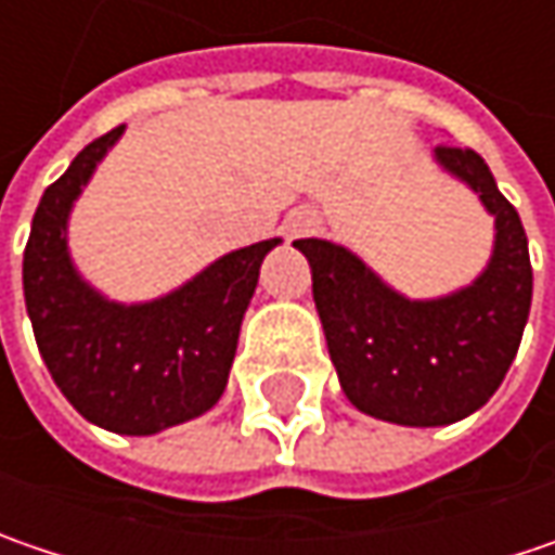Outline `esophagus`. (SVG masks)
Listing matches in <instances>:
<instances>
[{"mask_svg":"<svg viewBox=\"0 0 555 555\" xmlns=\"http://www.w3.org/2000/svg\"><path fill=\"white\" fill-rule=\"evenodd\" d=\"M320 212L317 210H295L288 216V225H285V232H288V238H301V235H313L317 229H320Z\"/></svg>","mask_w":555,"mask_h":555,"instance_id":"1","label":"esophagus"}]
</instances>
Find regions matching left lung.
<instances>
[{
  "label": "left lung",
  "instance_id": "1",
  "mask_svg": "<svg viewBox=\"0 0 555 555\" xmlns=\"http://www.w3.org/2000/svg\"><path fill=\"white\" fill-rule=\"evenodd\" d=\"M437 163L462 179L496 219L487 270L437 301H408L351 250L301 238L313 301L348 402L379 421L442 427L487 405L521 345L531 310L528 235L487 163L472 147H437Z\"/></svg>",
  "mask_w": 555,
  "mask_h": 555
}]
</instances>
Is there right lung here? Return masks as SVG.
<instances>
[{"mask_svg": "<svg viewBox=\"0 0 555 555\" xmlns=\"http://www.w3.org/2000/svg\"><path fill=\"white\" fill-rule=\"evenodd\" d=\"M121 131L90 141L43 191L24 247V301L37 348L78 414L113 434L150 437L219 402L260 263L279 238L219 257L150 305L125 308L96 295L72 267L65 222Z\"/></svg>", "mask_w": 555, "mask_h": 555, "instance_id": "obj_1", "label": "right lung"}]
</instances>
